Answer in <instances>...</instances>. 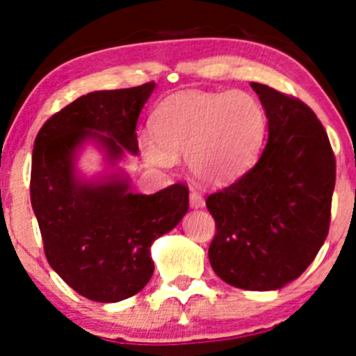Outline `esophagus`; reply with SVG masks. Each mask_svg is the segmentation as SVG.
Masks as SVG:
<instances>
[{"instance_id": "34e87169", "label": "esophagus", "mask_w": 356, "mask_h": 356, "mask_svg": "<svg viewBox=\"0 0 356 356\" xmlns=\"http://www.w3.org/2000/svg\"><path fill=\"white\" fill-rule=\"evenodd\" d=\"M189 203H191L193 208H201V207H204L203 196H201L198 191H191V193H189Z\"/></svg>"}]
</instances>
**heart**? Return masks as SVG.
I'll list each match as a JSON object with an SVG mask.
<instances>
[{"label": "heart", "mask_w": 356, "mask_h": 356, "mask_svg": "<svg viewBox=\"0 0 356 356\" xmlns=\"http://www.w3.org/2000/svg\"><path fill=\"white\" fill-rule=\"evenodd\" d=\"M153 138L141 143L146 161L170 168L179 155L189 172L208 184H225L245 174L265 132L260 103L243 91L179 92L153 111Z\"/></svg>", "instance_id": "b5f03b06"}]
</instances>
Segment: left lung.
I'll return each instance as SVG.
<instances>
[{"label": "left lung", "mask_w": 356, "mask_h": 356, "mask_svg": "<svg viewBox=\"0 0 356 356\" xmlns=\"http://www.w3.org/2000/svg\"><path fill=\"white\" fill-rule=\"evenodd\" d=\"M251 88L268 141L245 175L207 198L217 229L208 258L227 284L272 291L300 277L327 238L336 158L310 106L265 84Z\"/></svg>", "instance_id": "1"}]
</instances>
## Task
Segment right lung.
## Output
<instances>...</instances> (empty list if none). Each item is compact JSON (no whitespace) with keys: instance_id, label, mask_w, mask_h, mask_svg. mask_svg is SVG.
I'll return each instance as SVG.
<instances>
[{"instance_id":"add662e5","label":"right lung","mask_w":356,"mask_h":356,"mask_svg":"<svg viewBox=\"0 0 356 356\" xmlns=\"http://www.w3.org/2000/svg\"><path fill=\"white\" fill-rule=\"evenodd\" d=\"M153 89L155 82H146L81 96L44 122L32 149L31 203L46 258L72 289L99 303L148 284L155 270L149 246L189 207L182 182L146 196L129 191L125 181L75 179L72 158L84 139H98L110 158L138 153L136 125Z\"/></svg>"}]
</instances>
